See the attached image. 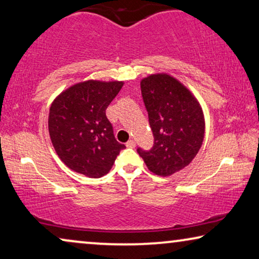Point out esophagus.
Returning <instances> with one entry per match:
<instances>
[{"mask_svg": "<svg viewBox=\"0 0 259 259\" xmlns=\"http://www.w3.org/2000/svg\"><path fill=\"white\" fill-rule=\"evenodd\" d=\"M125 145H126V147H128V148H135V145H136V143H135V141L130 140V141L126 142Z\"/></svg>", "mask_w": 259, "mask_h": 259, "instance_id": "esophagus-1", "label": "esophagus"}]
</instances>
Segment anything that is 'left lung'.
Returning <instances> with one entry per match:
<instances>
[{"label":"left lung","mask_w":259,"mask_h":259,"mask_svg":"<svg viewBox=\"0 0 259 259\" xmlns=\"http://www.w3.org/2000/svg\"><path fill=\"white\" fill-rule=\"evenodd\" d=\"M142 96L154 134V148L137 152L148 169L171 176L190 164L205 134L203 109L195 95L166 72L151 74L141 81Z\"/></svg>","instance_id":"1"}]
</instances>
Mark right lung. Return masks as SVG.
<instances>
[{"mask_svg": "<svg viewBox=\"0 0 259 259\" xmlns=\"http://www.w3.org/2000/svg\"><path fill=\"white\" fill-rule=\"evenodd\" d=\"M122 81L88 79L72 84L53 101L48 128L56 154L69 169L90 178L107 175L124 144L118 143L105 110Z\"/></svg>", "mask_w": 259, "mask_h": 259, "instance_id": "add662e5", "label": "right lung"}]
</instances>
